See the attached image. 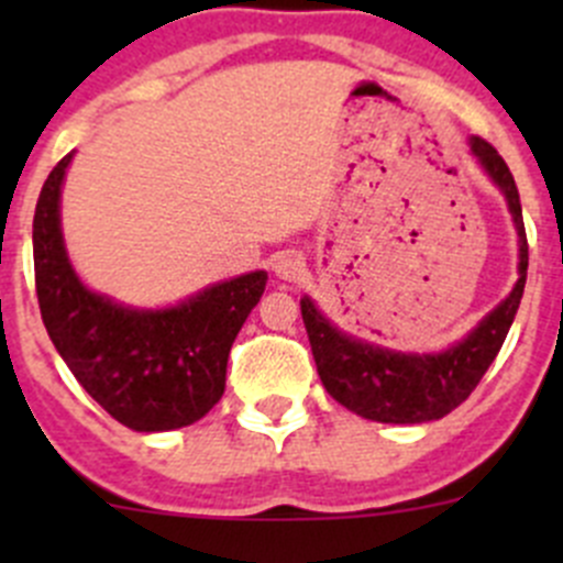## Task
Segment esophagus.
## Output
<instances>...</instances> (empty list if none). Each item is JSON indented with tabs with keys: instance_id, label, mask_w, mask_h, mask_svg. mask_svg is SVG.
Instances as JSON below:
<instances>
[{
	"instance_id": "obj_1",
	"label": "esophagus",
	"mask_w": 563,
	"mask_h": 563,
	"mask_svg": "<svg viewBox=\"0 0 563 563\" xmlns=\"http://www.w3.org/2000/svg\"><path fill=\"white\" fill-rule=\"evenodd\" d=\"M272 269H275V275L283 277V280H297L305 272V258L297 250H283V253H277L275 261H272Z\"/></svg>"
}]
</instances>
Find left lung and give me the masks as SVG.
I'll use <instances>...</instances> for the list:
<instances>
[{
	"label": "left lung",
	"instance_id": "1",
	"mask_svg": "<svg viewBox=\"0 0 563 563\" xmlns=\"http://www.w3.org/2000/svg\"><path fill=\"white\" fill-rule=\"evenodd\" d=\"M471 152L479 157L482 168L507 196L509 212H512L520 236V277L512 294L493 313L482 318L479 327L471 329L468 338L441 354H397V351L362 343V340L343 334L318 313L308 297L299 302L323 389L340 406L373 419V422L419 424L455 411L476 389V384L482 382L487 367L501 351L520 308V299H523L528 242L512 172L485 139H471Z\"/></svg>",
	"mask_w": 563,
	"mask_h": 563
}]
</instances>
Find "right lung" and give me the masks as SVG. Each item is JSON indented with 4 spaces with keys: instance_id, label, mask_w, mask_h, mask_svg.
<instances>
[{
    "instance_id": "1",
    "label": "right lung",
    "mask_w": 563,
    "mask_h": 563,
    "mask_svg": "<svg viewBox=\"0 0 563 563\" xmlns=\"http://www.w3.org/2000/svg\"><path fill=\"white\" fill-rule=\"evenodd\" d=\"M70 155L45 179L32 223L35 288L51 343L117 422L161 433L198 422L225 391L229 351L258 305L266 272L218 283L166 310H133L89 291L67 261L59 192Z\"/></svg>"
}]
</instances>
